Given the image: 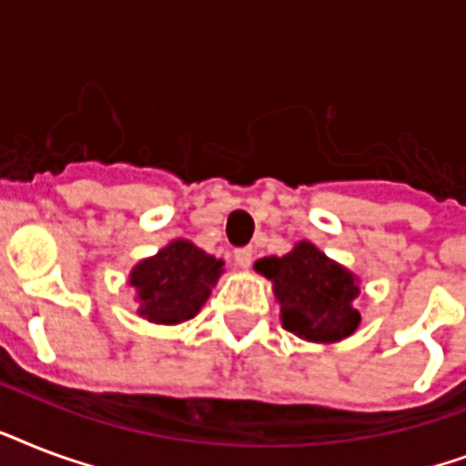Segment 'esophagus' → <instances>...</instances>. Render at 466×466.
<instances>
[{
  "instance_id": "obj_1",
  "label": "esophagus",
  "mask_w": 466,
  "mask_h": 466,
  "mask_svg": "<svg viewBox=\"0 0 466 466\" xmlns=\"http://www.w3.org/2000/svg\"><path fill=\"white\" fill-rule=\"evenodd\" d=\"M234 261H237V266H239V268H244L247 270L248 266H251V261H254V251H251V248H237V251H234Z\"/></svg>"
}]
</instances>
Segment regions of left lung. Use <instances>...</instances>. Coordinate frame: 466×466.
Returning <instances> with one entry per match:
<instances>
[{
  "label": "left lung",
  "mask_w": 466,
  "mask_h": 466,
  "mask_svg": "<svg viewBox=\"0 0 466 466\" xmlns=\"http://www.w3.org/2000/svg\"><path fill=\"white\" fill-rule=\"evenodd\" d=\"M256 273L273 283L283 326L311 343H339L360 326L355 299L360 278L311 241H298L285 256H263Z\"/></svg>",
  "instance_id": "1"
}]
</instances>
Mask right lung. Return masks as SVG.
<instances>
[{"label": "right lung", "instance_id": "right-lung-1", "mask_svg": "<svg viewBox=\"0 0 466 466\" xmlns=\"http://www.w3.org/2000/svg\"><path fill=\"white\" fill-rule=\"evenodd\" d=\"M225 273V261L205 254L188 239L168 241L155 256L130 270L137 317L149 324L176 326L188 321L208 302L212 288Z\"/></svg>", "mask_w": 466, "mask_h": 466}]
</instances>
